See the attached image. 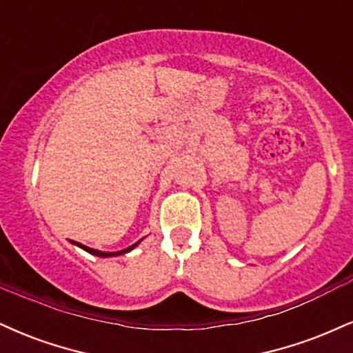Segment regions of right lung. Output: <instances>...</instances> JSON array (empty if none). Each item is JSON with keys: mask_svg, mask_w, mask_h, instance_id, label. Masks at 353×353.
<instances>
[{"mask_svg": "<svg viewBox=\"0 0 353 353\" xmlns=\"http://www.w3.org/2000/svg\"><path fill=\"white\" fill-rule=\"evenodd\" d=\"M78 247H81V249L83 250H86L88 252V254H91V255H97V256H116V255H123V254H125V252H129V250H132L134 247L137 245V243H134V245H130V247H128V249H124V250H119V252H99V250H94V249H90V247H86V245H83V243H78V242H75Z\"/></svg>", "mask_w": 353, "mask_h": 353, "instance_id": "add662e5", "label": "right lung"}]
</instances>
